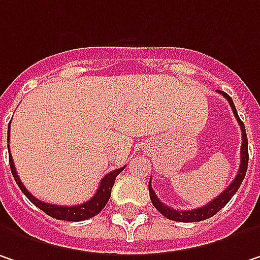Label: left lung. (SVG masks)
Listing matches in <instances>:
<instances>
[{
    "label": "left lung",
    "mask_w": 260,
    "mask_h": 260,
    "mask_svg": "<svg viewBox=\"0 0 260 260\" xmlns=\"http://www.w3.org/2000/svg\"><path fill=\"white\" fill-rule=\"evenodd\" d=\"M222 95H223L224 98L228 100V103H229V106L232 108V111H234V116H235V119L238 120V123H240V128H241V135H243V143H241V162H240V168H238V173H237V176L235 178L232 180V183L224 189L223 192L219 195V197H216L214 200L211 201V202H208V204H205L204 207H201V208H193V210H184V211H180V210H174V208H170L168 205H165V204H162L159 198L156 197V193H154V190L152 189V186H150V183H149V193H150V200L153 202L154 208L162 214V216H165L167 219H170V220H176V222H183V223H189V222H201V220H205V219H210L211 216H214L217 211H220L222 208H223L224 205L231 201V198L237 193V190L240 189V186H241V183H243V180L246 177V173H247V165H248V143H247V134H246V126H244V123L241 122V119H240V116H238V113H237V108L234 106V101H232V98L228 95V93H224V92H220Z\"/></svg>",
    "instance_id": "1"
}]
</instances>
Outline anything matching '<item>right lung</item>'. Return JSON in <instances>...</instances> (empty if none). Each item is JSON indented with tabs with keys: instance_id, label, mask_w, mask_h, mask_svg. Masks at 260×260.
<instances>
[{
	"instance_id": "add662e5",
	"label": "right lung",
	"mask_w": 260,
	"mask_h": 260,
	"mask_svg": "<svg viewBox=\"0 0 260 260\" xmlns=\"http://www.w3.org/2000/svg\"><path fill=\"white\" fill-rule=\"evenodd\" d=\"M7 143H10V123H9V132H7ZM7 147H10L7 144ZM9 160H10V170H12V174L17 186L20 187V190L25 193V197L31 201L34 205H37L40 210H43L46 214H49L50 217L53 219H58V220H68V222H80V220H86V219H90L93 216H96L110 200V195H111V187L114 184V180L117 177V174H120L123 168H117L111 173H108L106 177L101 180L100 183V187L98 190L95 192V195L90 198L89 201H86L84 204L80 205H71V207H65V205H53V204H47V202H43V201L37 200L36 197H32L26 187L22 184L20 178L16 173V167H14V162H13L12 154H10V149H9Z\"/></svg>"
}]
</instances>
